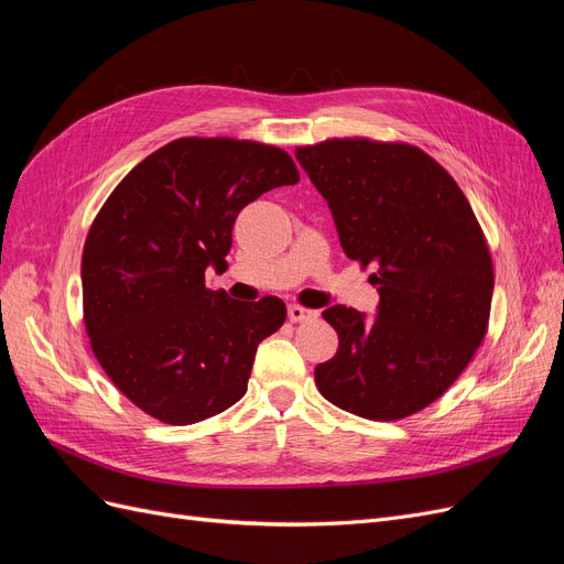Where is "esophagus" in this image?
Wrapping results in <instances>:
<instances>
[{"label": "esophagus", "mask_w": 564, "mask_h": 564, "mask_svg": "<svg viewBox=\"0 0 564 564\" xmlns=\"http://www.w3.org/2000/svg\"><path fill=\"white\" fill-rule=\"evenodd\" d=\"M286 315H289V319H292V322H308V319L317 317V311L303 308V305H289Z\"/></svg>", "instance_id": "34e87169"}]
</instances>
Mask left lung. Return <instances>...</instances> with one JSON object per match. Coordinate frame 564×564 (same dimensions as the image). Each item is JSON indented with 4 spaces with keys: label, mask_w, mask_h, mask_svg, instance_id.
<instances>
[{
    "label": "left lung",
    "mask_w": 564,
    "mask_h": 564,
    "mask_svg": "<svg viewBox=\"0 0 564 564\" xmlns=\"http://www.w3.org/2000/svg\"><path fill=\"white\" fill-rule=\"evenodd\" d=\"M327 199L340 247L377 265L379 315L346 305L322 313L338 334L315 367L338 409L398 421L433 404L468 367L489 327L494 265L466 195L429 152L365 135L296 148Z\"/></svg>",
    "instance_id": "8db88e82"
}]
</instances>
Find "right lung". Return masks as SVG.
<instances>
[{"mask_svg":"<svg viewBox=\"0 0 564 564\" xmlns=\"http://www.w3.org/2000/svg\"><path fill=\"white\" fill-rule=\"evenodd\" d=\"M278 145L185 135L148 155L96 214L82 251L84 327L98 365L152 419L191 425L247 392L256 348L286 317L278 296L207 289L249 202L299 183Z\"/></svg>","mask_w":564,"mask_h":564,"instance_id":"obj_1","label":"right lung"}]
</instances>
